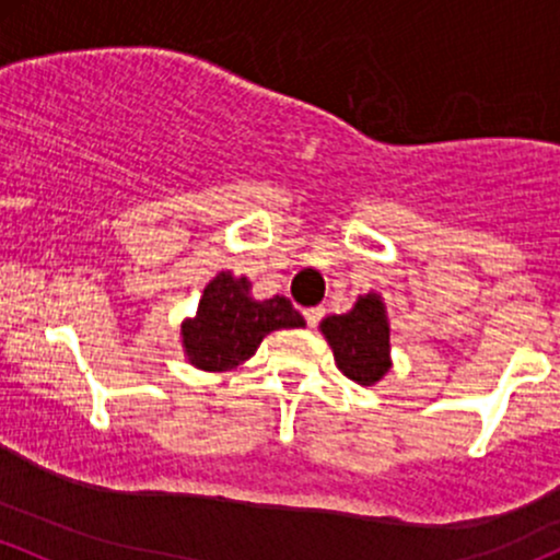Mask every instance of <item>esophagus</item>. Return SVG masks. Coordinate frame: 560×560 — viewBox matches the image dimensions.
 Here are the masks:
<instances>
[{
  "label": "esophagus",
  "instance_id": "34e87169",
  "mask_svg": "<svg viewBox=\"0 0 560 560\" xmlns=\"http://www.w3.org/2000/svg\"><path fill=\"white\" fill-rule=\"evenodd\" d=\"M303 316H305V322H308V327L316 329L318 322H322L324 311L322 308H308V311H303Z\"/></svg>",
  "mask_w": 560,
  "mask_h": 560
}]
</instances>
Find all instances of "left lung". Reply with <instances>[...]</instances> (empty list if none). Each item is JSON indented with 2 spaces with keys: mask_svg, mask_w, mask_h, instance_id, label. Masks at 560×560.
Wrapping results in <instances>:
<instances>
[{
  "mask_svg": "<svg viewBox=\"0 0 560 560\" xmlns=\"http://www.w3.org/2000/svg\"><path fill=\"white\" fill-rule=\"evenodd\" d=\"M322 331L337 366L359 385H374L390 370V327L380 294H361L342 316H327Z\"/></svg>",
  "mask_w": 560,
  "mask_h": 560,
  "instance_id": "obj_1",
  "label": "left lung"
}]
</instances>
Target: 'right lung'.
<instances>
[{
	"instance_id": "obj_1",
	"label": "right lung",
	"mask_w": 560,
	"mask_h": 560,
	"mask_svg": "<svg viewBox=\"0 0 560 560\" xmlns=\"http://www.w3.org/2000/svg\"><path fill=\"white\" fill-rule=\"evenodd\" d=\"M247 276L220 270L207 284L199 311L180 327L183 348L196 370L229 372L255 355L262 337L276 329L305 327V318L281 294L255 300Z\"/></svg>"
}]
</instances>
